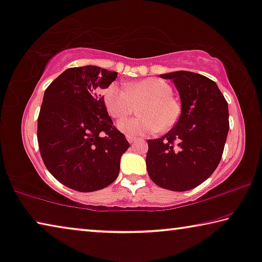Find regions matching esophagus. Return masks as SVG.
I'll return each instance as SVG.
<instances>
[{
  "mask_svg": "<svg viewBox=\"0 0 262 262\" xmlns=\"http://www.w3.org/2000/svg\"><path fill=\"white\" fill-rule=\"evenodd\" d=\"M127 140H128V142L129 143H133L136 140V138L135 136H130V135H127Z\"/></svg>",
  "mask_w": 262,
  "mask_h": 262,
  "instance_id": "esophagus-1",
  "label": "esophagus"
}]
</instances>
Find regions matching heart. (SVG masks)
Segmentation results:
<instances>
[{
  "label": "heart",
  "mask_w": 262,
  "mask_h": 262,
  "mask_svg": "<svg viewBox=\"0 0 262 262\" xmlns=\"http://www.w3.org/2000/svg\"><path fill=\"white\" fill-rule=\"evenodd\" d=\"M168 82L149 77L126 84V88L112 83L103 93V102L108 114L122 120L139 108L138 118L122 121L119 129L126 135L140 136L159 130L168 132L177 126L181 116V103L173 95Z\"/></svg>",
  "instance_id": "b5f03b06"
}]
</instances>
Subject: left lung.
I'll use <instances>...</instances> for the list:
<instances>
[{
	"label": "left lung",
	"instance_id": "1",
	"mask_svg": "<svg viewBox=\"0 0 262 262\" xmlns=\"http://www.w3.org/2000/svg\"><path fill=\"white\" fill-rule=\"evenodd\" d=\"M181 99V116L162 138L148 140L147 170L165 189L185 192L207 180L220 163L227 139L228 104L216 83L201 74L174 72Z\"/></svg>",
	"mask_w": 262,
	"mask_h": 262
}]
</instances>
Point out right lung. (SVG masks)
I'll list each match as a JSON object with an SVG mask.
<instances>
[{"label":"right lung","instance_id":"right-lung-1","mask_svg":"<svg viewBox=\"0 0 262 262\" xmlns=\"http://www.w3.org/2000/svg\"><path fill=\"white\" fill-rule=\"evenodd\" d=\"M118 73L96 66L64 70L46 89L37 119V141L47 169L62 185L94 192L118 178L129 148L113 126L101 89Z\"/></svg>","mask_w":262,"mask_h":262}]
</instances>
